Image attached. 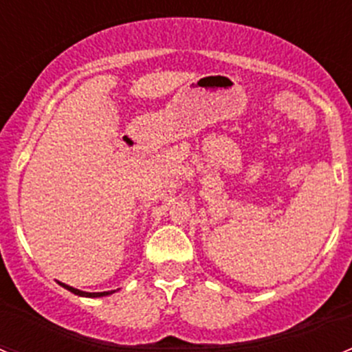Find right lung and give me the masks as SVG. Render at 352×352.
Segmentation results:
<instances>
[{
  "instance_id": "add662e5",
  "label": "right lung",
  "mask_w": 352,
  "mask_h": 352,
  "mask_svg": "<svg viewBox=\"0 0 352 352\" xmlns=\"http://www.w3.org/2000/svg\"><path fill=\"white\" fill-rule=\"evenodd\" d=\"M59 285H61L63 287H66V289L71 291V293L78 294V296H87V298H100V296H109V294L116 293V291H104V293H87V291H81V289H76V287H73V286H67V285H65V283H59Z\"/></svg>"
}]
</instances>
